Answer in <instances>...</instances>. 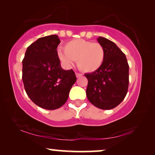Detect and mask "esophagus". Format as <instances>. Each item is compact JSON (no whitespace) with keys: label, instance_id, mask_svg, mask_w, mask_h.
Segmentation results:
<instances>
[{"label":"esophagus","instance_id":"obj_1","mask_svg":"<svg viewBox=\"0 0 155 155\" xmlns=\"http://www.w3.org/2000/svg\"><path fill=\"white\" fill-rule=\"evenodd\" d=\"M75 75H76V77H77V78H80L82 75L81 73H75Z\"/></svg>","mask_w":155,"mask_h":155}]
</instances>
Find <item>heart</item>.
I'll return each mask as SVG.
<instances>
[{
  "mask_svg": "<svg viewBox=\"0 0 155 155\" xmlns=\"http://www.w3.org/2000/svg\"><path fill=\"white\" fill-rule=\"evenodd\" d=\"M58 56L65 66L71 67L75 61H77L80 71L84 73H93L102 65L105 51L100 44L76 39L67 42L64 49L58 48Z\"/></svg>",
  "mask_w": 155,
  "mask_h": 155,
  "instance_id": "obj_1",
  "label": "heart"
}]
</instances>
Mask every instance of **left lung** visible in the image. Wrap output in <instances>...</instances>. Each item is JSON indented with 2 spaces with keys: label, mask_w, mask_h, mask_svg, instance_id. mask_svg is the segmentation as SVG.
I'll return each instance as SVG.
<instances>
[{
  "label": "left lung",
  "mask_w": 155,
  "mask_h": 155,
  "mask_svg": "<svg viewBox=\"0 0 155 155\" xmlns=\"http://www.w3.org/2000/svg\"><path fill=\"white\" fill-rule=\"evenodd\" d=\"M97 41L104 48L105 58L97 71L85 74L87 99L101 109L117 107L126 96L129 83V65L126 55L115 43L104 37Z\"/></svg>",
  "instance_id": "1"
}]
</instances>
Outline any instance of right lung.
Instances as JSON below:
<instances>
[{
  "instance_id": "1",
  "label": "right lung",
  "mask_w": 155,
  "mask_h": 155,
  "mask_svg": "<svg viewBox=\"0 0 155 155\" xmlns=\"http://www.w3.org/2000/svg\"><path fill=\"white\" fill-rule=\"evenodd\" d=\"M57 35L41 37L29 46L22 61V81L27 94L35 104L48 110L66 102L76 78L73 70L61 66Z\"/></svg>"
}]
</instances>
